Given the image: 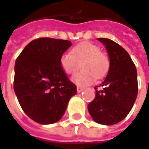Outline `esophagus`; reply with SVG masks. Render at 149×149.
Segmentation results:
<instances>
[{
	"mask_svg": "<svg viewBox=\"0 0 149 149\" xmlns=\"http://www.w3.org/2000/svg\"><path fill=\"white\" fill-rule=\"evenodd\" d=\"M83 90H84V88H82V87H77V91L78 93H80L81 91H83Z\"/></svg>",
	"mask_w": 149,
	"mask_h": 149,
	"instance_id": "obj_1",
	"label": "esophagus"
}]
</instances>
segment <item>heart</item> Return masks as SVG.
Returning <instances> with one entry per match:
<instances>
[{
    "mask_svg": "<svg viewBox=\"0 0 149 149\" xmlns=\"http://www.w3.org/2000/svg\"><path fill=\"white\" fill-rule=\"evenodd\" d=\"M60 66L66 74H73L81 63V71L72 77V82L79 86L92 84L108 72L109 60L100 47L90 42H82L73 47L70 53L65 52L59 58Z\"/></svg>",
    "mask_w": 149,
    "mask_h": 149,
    "instance_id": "1",
    "label": "heart"
}]
</instances>
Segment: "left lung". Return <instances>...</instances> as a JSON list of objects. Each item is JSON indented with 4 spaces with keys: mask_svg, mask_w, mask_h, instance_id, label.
<instances>
[{
    "mask_svg": "<svg viewBox=\"0 0 149 149\" xmlns=\"http://www.w3.org/2000/svg\"><path fill=\"white\" fill-rule=\"evenodd\" d=\"M105 46L109 56L108 74L96 91L88 111L95 122L113 125L122 121L132 109L138 95V77L134 63L126 50L107 38H97ZM98 87V86H97Z\"/></svg>",
    "mask_w": 149,
    "mask_h": 149,
    "instance_id": "left-lung-1",
    "label": "left lung"
}]
</instances>
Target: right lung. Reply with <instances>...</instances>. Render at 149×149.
Here are the masks:
<instances>
[{
    "label": "right lung",
    "mask_w": 149,
    "mask_h": 149,
    "mask_svg": "<svg viewBox=\"0 0 149 149\" xmlns=\"http://www.w3.org/2000/svg\"><path fill=\"white\" fill-rule=\"evenodd\" d=\"M70 40L42 37L32 40L15 64L14 91L24 112L40 124L58 122L77 86L60 66L59 58Z\"/></svg>",
    "instance_id": "right-lung-1"
}]
</instances>
